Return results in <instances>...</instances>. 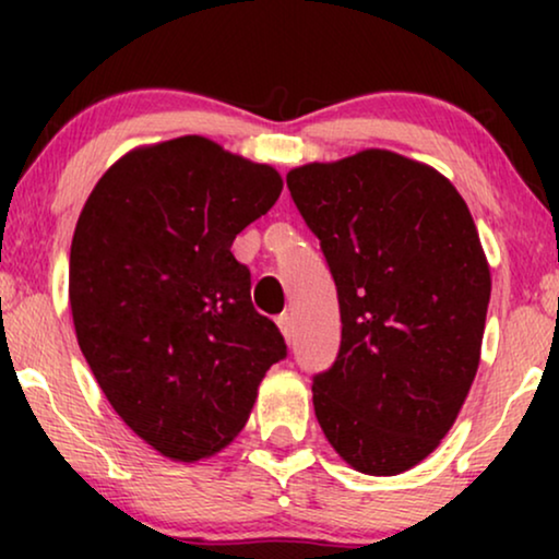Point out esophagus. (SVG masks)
<instances>
[{"instance_id": "obj_1", "label": "esophagus", "mask_w": 559, "mask_h": 559, "mask_svg": "<svg viewBox=\"0 0 559 559\" xmlns=\"http://www.w3.org/2000/svg\"><path fill=\"white\" fill-rule=\"evenodd\" d=\"M277 328H280V333L285 335V341H293V331H295V325H293V318H289L287 312H285V316H280V318H277Z\"/></svg>"}]
</instances>
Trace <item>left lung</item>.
Instances as JSON below:
<instances>
[{
    "mask_svg": "<svg viewBox=\"0 0 559 559\" xmlns=\"http://www.w3.org/2000/svg\"><path fill=\"white\" fill-rule=\"evenodd\" d=\"M338 289L341 348L312 379L350 468L396 476L453 427L480 361L491 270L445 175L389 150L287 173Z\"/></svg>",
    "mask_w": 559,
    "mask_h": 559,
    "instance_id": "left-lung-1",
    "label": "left lung"
}]
</instances>
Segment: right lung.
<instances>
[{"mask_svg": "<svg viewBox=\"0 0 559 559\" xmlns=\"http://www.w3.org/2000/svg\"><path fill=\"white\" fill-rule=\"evenodd\" d=\"M280 193L274 167L188 134L117 159L75 224V338L114 412L170 461L226 448L287 356L231 254Z\"/></svg>", "mask_w": 559, "mask_h": 559, "instance_id": "1", "label": "right lung"}]
</instances>
